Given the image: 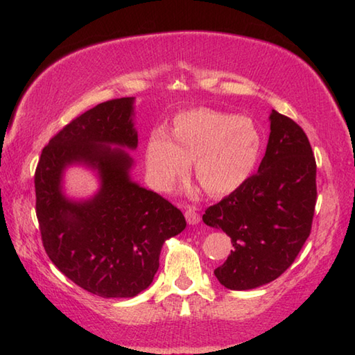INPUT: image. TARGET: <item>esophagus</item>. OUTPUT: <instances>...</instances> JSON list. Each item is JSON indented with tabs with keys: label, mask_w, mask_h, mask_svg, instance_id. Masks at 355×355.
Masks as SVG:
<instances>
[{
	"label": "esophagus",
	"mask_w": 355,
	"mask_h": 355,
	"mask_svg": "<svg viewBox=\"0 0 355 355\" xmlns=\"http://www.w3.org/2000/svg\"><path fill=\"white\" fill-rule=\"evenodd\" d=\"M184 215H186V220H187V223H189V224H198L200 220H201V216L198 214L197 207H193V206H187Z\"/></svg>",
	"instance_id": "obj_1"
}]
</instances>
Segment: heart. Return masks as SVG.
I'll return each mask as SVG.
<instances>
[{"mask_svg":"<svg viewBox=\"0 0 355 355\" xmlns=\"http://www.w3.org/2000/svg\"><path fill=\"white\" fill-rule=\"evenodd\" d=\"M172 137L150 132L145 146L149 183L169 191L195 162V175L210 195L236 191L252 175L261 153V134L250 117L197 108L173 119Z\"/></svg>","mask_w":355,"mask_h":355,"instance_id":"heart-1","label":"heart"}]
</instances>
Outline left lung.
<instances>
[{
    "label": "left lung",
    "instance_id": "8db88e82",
    "mask_svg": "<svg viewBox=\"0 0 355 355\" xmlns=\"http://www.w3.org/2000/svg\"><path fill=\"white\" fill-rule=\"evenodd\" d=\"M315 158L294 120L276 110L258 173L202 215L232 238L233 250L215 276L229 290H252L281 276L311 233L318 186Z\"/></svg>",
    "mask_w": 355,
    "mask_h": 355
}]
</instances>
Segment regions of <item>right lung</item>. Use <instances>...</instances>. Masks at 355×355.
Wrapping results in <instances>:
<instances>
[{"label": "right lung", "mask_w": 355, "mask_h": 355, "mask_svg": "<svg viewBox=\"0 0 355 355\" xmlns=\"http://www.w3.org/2000/svg\"><path fill=\"white\" fill-rule=\"evenodd\" d=\"M137 146L132 99H112L73 119L44 146L35 171L36 218L45 253L80 288L102 297H134L150 285L162 245L186 227L182 210L128 177ZM100 169L103 187L89 202L60 193L67 164Z\"/></svg>", "instance_id": "right-lung-1"}]
</instances>
